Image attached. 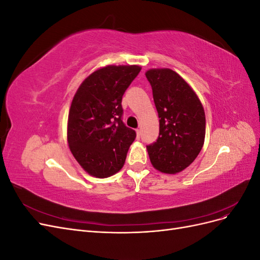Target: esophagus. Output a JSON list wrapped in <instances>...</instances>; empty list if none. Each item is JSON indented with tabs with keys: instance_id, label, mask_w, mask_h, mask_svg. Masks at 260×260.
<instances>
[{
	"instance_id": "esophagus-1",
	"label": "esophagus",
	"mask_w": 260,
	"mask_h": 260,
	"mask_svg": "<svg viewBox=\"0 0 260 260\" xmlns=\"http://www.w3.org/2000/svg\"><path fill=\"white\" fill-rule=\"evenodd\" d=\"M137 137H138V139H140V137H141V130L140 129H137Z\"/></svg>"
}]
</instances>
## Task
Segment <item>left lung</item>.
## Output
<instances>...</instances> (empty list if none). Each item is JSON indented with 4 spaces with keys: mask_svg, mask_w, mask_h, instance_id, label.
Listing matches in <instances>:
<instances>
[{
    "mask_svg": "<svg viewBox=\"0 0 260 260\" xmlns=\"http://www.w3.org/2000/svg\"><path fill=\"white\" fill-rule=\"evenodd\" d=\"M152 85L159 117V136L147 152L153 167L175 175L194 161L204 145L205 112L200 99L182 77L169 68L145 73Z\"/></svg>",
    "mask_w": 260,
    "mask_h": 260,
    "instance_id": "8db88e82",
    "label": "left lung"
}]
</instances>
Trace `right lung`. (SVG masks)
Masks as SVG:
<instances>
[{
    "label": "right lung",
    "instance_id": "1",
    "mask_svg": "<svg viewBox=\"0 0 260 260\" xmlns=\"http://www.w3.org/2000/svg\"><path fill=\"white\" fill-rule=\"evenodd\" d=\"M141 72L138 65H108L78 88L69 109L70 151L89 175L107 178L119 171L136 131L122 122V95Z\"/></svg>",
    "mask_w": 260,
    "mask_h": 260
}]
</instances>
